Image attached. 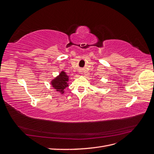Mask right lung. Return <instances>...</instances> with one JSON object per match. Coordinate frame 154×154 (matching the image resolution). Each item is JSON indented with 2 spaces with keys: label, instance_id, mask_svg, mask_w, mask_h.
Wrapping results in <instances>:
<instances>
[{
  "label": "right lung",
  "instance_id": "right-lung-1",
  "mask_svg": "<svg viewBox=\"0 0 154 154\" xmlns=\"http://www.w3.org/2000/svg\"><path fill=\"white\" fill-rule=\"evenodd\" d=\"M68 80L69 79L67 75H66V74L62 71L57 78H56L54 80H53L51 83H52L53 87L56 88V90L61 92L63 94L64 92L63 89L68 86L67 83Z\"/></svg>",
  "mask_w": 154,
  "mask_h": 154
}]
</instances>
